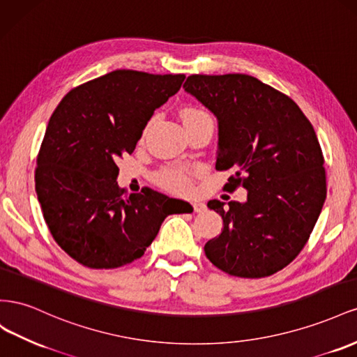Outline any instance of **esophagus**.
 Returning a JSON list of instances; mask_svg holds the SVG:
<instances>
[{"instance_id": "1", "label": "esophagus", "mask_w": 357, "mask_h": 357, "mask_svg": "<svg viewBox=\"0 0 357 357\" xmlns=\"http://www.w3.org/2000/svg\"><path fill=\"white\" fill-rule=\"evenodd\" d=\"M191 206H192V211H195V212H203L206 209L205 203H200V202H192Z\"/></svg>"}]
</instances>
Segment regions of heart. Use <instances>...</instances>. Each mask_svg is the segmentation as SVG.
<instances>
[{
  "label": "heart",
  "instance_id": "b5f03b06",
  "mask_svg": "<svg viewBox=\"0 0 357 357\" xmlns=\"http://www.w3.org/2000/svg\"><path fill=\"white\" fill-rule=\"evenodd\" d=\"M182 118H184V122L187 121H196V119H212L209 114H206L205 110L197 109V107H187L182 110ZM151 126V122L145 128V133L148 131ZM197 173L196 169L192 167H182V166H169L161 169L157 175L155 181L158 182V185L166 188L172 192H187L191 188V179Z\"/></svg>",
  "mask_w": 357,
  "mask_h": 357
}]
</instances>
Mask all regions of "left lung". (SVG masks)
I'll return each mask as SVG.
<instances>
[{"instance_id":"left-lung-1","label":"left lung","mask_w":357,"mask_h":357,"mask_svg":"<svg viewBox=\"0 0 357 357\" xmlns=\"http://www.w3.org/2000/svg\"><path fill=\"white\" fill-rule=\"evenodd\" d=\"M184 88L218 121L217 170H235L229 187L247 200H209L222 218L206 242L213 266L241 278L286 268L307 243L326 199L317 135L294 101L248 75H192Z\"/></svg>"}]
</instances>
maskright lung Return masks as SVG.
Listing matches in <instances>:
<instances>
[{
  "mask_svg": "<svg viewBox=\"0 0 357 357\" xmlns=\"http://www.w3.org/2000/svg\"><path fill=\"white\" fill-rule=\"evenodd\" d=\"M184 75L115 70L61 100L37 155L36 191L47 227L71 259L114 269L144 256L175 203L151 188L118 187L116 161L135 151L154 110Z\"/></svg>",
  "mask_w": 357,
  "mask_h": 357,
  "instance_id": "add662e5",
  "label": "right lung"
}]
</instances>
